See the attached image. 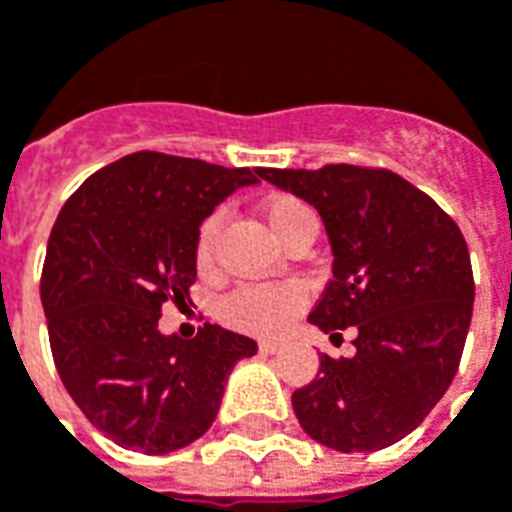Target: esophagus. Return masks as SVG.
<instances>
[{"instance_id":"1","label":"esophagus","mask_w":512,"mask_h":512,"mask_svg":"<svg viewBox=\"0 0 512 512\" xmlns=\"http://www.w3.org/2000/svg\"><path fill=\"white\" fill-rule=\"evenodd\" d=\"M257 348H260L263 354H277V351H282V340H260Z\"/></svg>"}]
</instances>
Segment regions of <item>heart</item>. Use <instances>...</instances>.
Masks as SVG:
<instances>
[{"label":"heart","mask_w":512,"mask_h":512,"mask_svg":"<svg viewBox=\"0 0 512 512\" xmlns=\"http://www.w3.org/2000/svg\"><path fill=\"white\" fill-rule=\"evenodd\" d=\"M263 222L277 238L279 244L288 246L296 235L315 230V213L304 200L293 194H274L260 205ZM222 213L216 211L205 216L197 230L194 241V260L200 271H211L213 249H216V235H219ZM307 304V290L299 282H274V285H246V288L233 290L222 304L224 321L233 323L238 329L257 334L282 332L301 307Z\"/></svg>","instance_id":"1"}]
</instances>
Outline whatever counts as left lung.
I'll use <instances>...</instances> for the list:
<instances>
[{
  "mask_svg": "<svg viewBox=\"0 0 512 512\" xmlns=\"http://www.w3.org/2000/svg\"><path fill=\"white\" fill-rule=\"evenodd\" d=\"M260 175L310 202L326 224L334 279L310 323L332 337L356 332V354H323L315 381L293 392V411L332 450H384L428 417L461 365L474 304L463 233L389 169L326 164Z\"/></svg>",
  "mask_w": 512,
  "mask_h": 512,
  "instance_id": "obj_1",
  "label": "left lung"
}]
</instances>
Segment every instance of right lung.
<instances>
[{"label":"right lung","mask_w":512,"mask_h":512,"mask_svg":"<svg viewBox=\"0 0 512 512\" xmlns=\"http://www.w3.org/2000/svg\"><path fill=\"white\" fill-rule=\"evenodd\" d=\"M263 167L139 150L98 169L51 227L40 301L62 384L104 436L145 455L200 439L255 340L205 323L194 340L158 332L161 307L197 279L202 219Z\"/></svg>","instance_id":"right-lung-1"}]
</instances>
